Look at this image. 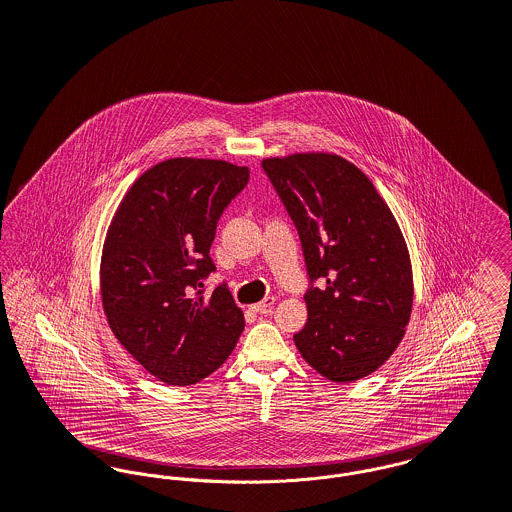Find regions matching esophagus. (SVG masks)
<instances>
[{
    "label": "esophagus",
    "mask_w": 512,
    "mask_h": 512,
    "mask_svg": "<svg viewBox=\"0 0 512 512\" xmlns=\"http://www.w3.org/2000/svg\"><path fill=\"white\" fill-rule=\"evenodd\" d=\"M274 303H276V298H265V300L259 301V303L253 305V311H255V313H261V315H269L272 311V307H274Z\"/></svg>",
    "instance_id": "1"
}]
</instances>
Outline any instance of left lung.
Here are the masks:
<instances>
[{
  "label": "left lung",
  "instance_id": "left-lung-1",
  "mask_svg": "<svg viewBox=\"0 0 512 512\" xmlns=\"http://www.w3.org/2000/svg\"><path fill=\"white\" fill-rule=\"evenodd\" d=\"M263 170L300 234L309 276L307 323L294 334L303 360L334 383L367 377L398 348L414 301L408 247L389 205L336 154L267 158Z\"/></svg>",
  "mask_w": 512,
  "mask_h": 512
}]
</instances>
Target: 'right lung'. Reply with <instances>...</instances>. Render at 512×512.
I'll return each mask as SVG.
<instances>
[{"mask_svg":"<svg viewBox=\"0 0 512 512\" xmlns=\"http://www.w3.org/2000/svg\"><path fill=\"white\" fill-rule=\"evenodd\" d=\"M249 181L224 160L170 158L125 193L104 241L100 292L121 346L166 385H193L232 354L245 327L226 282L211 296L218 220Z\"/></svg>","mask_w":512,"mask_h":512,"instance_id":"right-lung-1","label":"right lung"}]
</instances>
